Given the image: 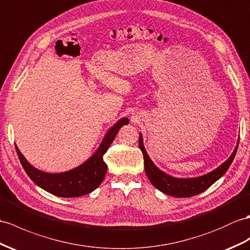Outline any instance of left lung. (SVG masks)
<instances>
[{
    "instance_id": "8db88e82",
    "label": "left lung",
    "mask_w": 250,
    "mask_h": 250,
    "mask_svg": "<svg viewBox=\"0 0 250 250\" xmlns=\"http://www.w3.org/2000/svg\"><path fill=\"white\" fill-rule=\"evenodd\" d=\"M139 146L144 157L145 173L147 175V178L151 182V185L157 188L159 191L167 194V195L174 197H192L206 191L207 188H210L216 180L220 179L228 171L230 164L232 163L234 159L239 142H237V145L235 146L232 155L222 166L218 167L214 171L195 178H175L160 171L155 166L154 162L150 160L147 153H146L141 133H140L139 138Z\"/></svg>"
}]
</instances>
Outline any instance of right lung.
Wrapping results in <instances>:
<instances>
[{"label":"right lung","mask_w":250,"mask_h":250,"mask_svg":"<svg viewBox=\"0 0 250 250\" xmlns=\"http://www.w3.org/2000/svg\"><path fill=\"white\" fill-rule=\"evenodd\" d=\"M128 123V119H121L106 133L100 147L97 148L92 157H90L82 166L64 173L51 174L41 172L27 162L19 148L17 147V145L16 150L24 171L26 172L28 177L46 192L59 197L68 198L87 195V194L94 191L104 180L107 172V164L103 159V157L106 154L109 146L113 142L121 127Z\"/></svg>","instance_id":"1"}]
</instances>
